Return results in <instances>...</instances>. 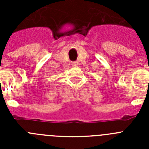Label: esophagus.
Wrapping results in <instances>:
<instances>
[{
	"label": "esophagus",
	"mask_w": 149,
	"mask_h": 149,
	"mask_svg": "<svg viewBox=\"0 0 149 149\" xmlns=\"http://www.w3.org/2000/svg\"><path fill=\"white\" fill-rule=\"evenodd\" d=\"M79 65V63L77 62H72V65L73 67H77Z\"/></svg>",
	"instance_id": "1"
}]
</instances>
